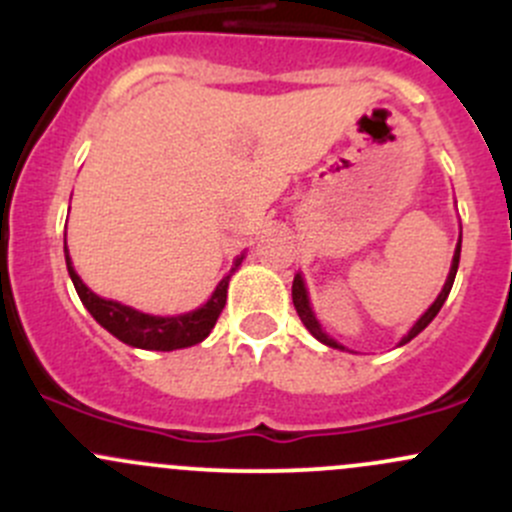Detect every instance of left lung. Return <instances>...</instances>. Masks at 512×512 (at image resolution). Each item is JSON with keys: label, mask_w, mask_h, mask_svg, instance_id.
<instances>
[{"label": "left lung", "mask_w": 512, "mask_h": 512, "mask_svg": "<svg viewBox=\"0 0 512 512\" xmlns=\"http://www.w3.org/2000/svg\"><path fill=\"white\" fill-rule=\"evenodd\" d=\"M458 260H461V237H458L456 252H453L451 272H448V280H446V285H443L441 294H438V297H436V302H433L431 307H428L426 312L421 314V319H418V322L414 324V327H411V332L406 334L404 339H401V344L411 342V339H414L416 334H421L423 329H426L428 324L433 322V317H436V314L441 312L443 302H446V299H448V292H451V287H453V280H456V272H458ZM292 302H294V309H297L299 319H302V324H304V327H307L309 332H312V337H314V339H319V342H322V344H327V347H332V349H344L342 344H339V342H334V339L329 337L327 332H324V329H322V324H319V322H317V317H314V312H312V304H309V297H307V287H304V280H302V275H294V282H292Z\"/></svg>", "instance_id": "left-lung-1"}]
</instances>
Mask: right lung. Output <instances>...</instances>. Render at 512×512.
Listing matches in <instances>:
<instances>
[{"instance_id": "obj_1", "label": "right lung", "mask_w": 512, "mask_h": 512, "mask_svg": "<svg viewBox=\"0 0 512 512\" xmlns=\"http://www.w3.org/2000/svg\"><path fill=\"white\" fill-rule=\"evenodd\" d=\"M64 255L71 282H74L76 292H79L81 302L89 309L91 317H94L106 332H111L113 337L121 339L123 344H128V347L151 349V352H173V349H185L203 342V339L213 332L215 322H218L220 312H223L227 302V282H230V275L242 262L240 255L235 260V267H232L230 275L223 277V282L215 287L213 297H210L203 307L193 309V312L175 314V317H158V314L138 312V309L128 307V304L103 299L98 297L96 292H91V289L81 282V277L76 275L74 265H71L69 250H66V237Z\"/></svg>"}]
</instances>
